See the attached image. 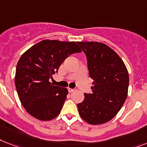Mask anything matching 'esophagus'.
Segmentation results:
<instances>
[{
    "label": "esophagus",
    "instance_id": "esophagus-1",
    "mask_svg": "<svg viewBox=\"0 0 147 147\" xmlns=\"http://www.w3.org/2000/svg\"><path fill=\"white\" fill-rule=\"evenodd\" d=\"M67 90H68V92L70 93L72 92H74V89H73V88H67Z\"/></svg>",
    "mask_w": 147,
    "mask_h": 147
}]
</instances>
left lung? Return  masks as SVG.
Listing matches in <instances>:
<instances>
[{"instance_id": "1", "label": "left lung", "mask_w": 147, "mask_h": 147, "mask_svg": "<svg viewBox=\"0 0 147 147\" xmlns=\"http://www.w3.org/2000/svg\"><path fill=\"white\" fill-rule=\"evenodd\" d=\"M86 53L92 92L85 93L77 104L79 114L88 124L109 122L123 106L128 95L129 76L123 61L106 44L98 42H77Z\"/></svg>"}]
</instances>
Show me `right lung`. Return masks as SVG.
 Here are the masks:
<instances>
[{
	"mask_svg": "<svg viewBox=\"0 0 147 147\" xmlns=\"http://www.w3.org/2000/svg\"><path fill=\"white\" fill-rule=\"evenodd\" d=\"M80 52L75 42L44 40L23 53L17 63L15 84L19 100L31 116L49 121L60 113L68 91L49 80L66 58Z\"/></svg>",
	"mask_w": 147,
	"mask_h": 147,
	"instance_id": "add662e5",
	"label": "right lung"
}]
</instances>
